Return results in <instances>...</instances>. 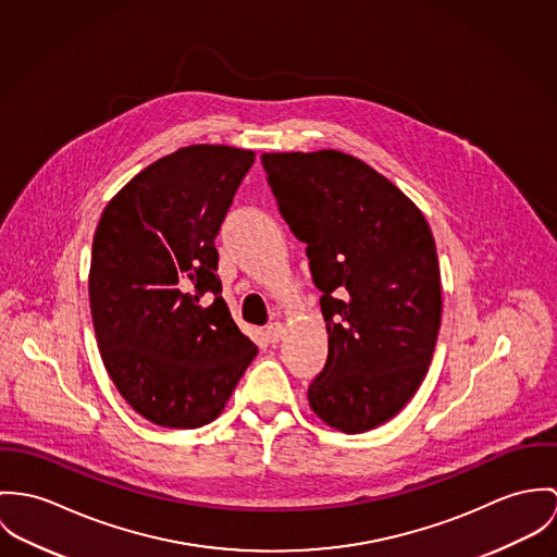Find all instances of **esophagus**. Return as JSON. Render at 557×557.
Wrapping results in <instances>:
<instances>
[{
  "mask_svg": "<svg viewBox=\"0 0 557 557\" xmlns=\"http://www.w3.org/2000/svg\"><path fill=\"white\" fill-rule=\"evenodd\" d=\"M267 339L271 342V344H277L282 337H284V324L282 322H273V324H269L267 326Z\"/></svg>",
  "mask_w": 557,
  "mask_h": 557,
  "instance_id": "esophagus-1",
  "label": "esophagus"
}]
</instances>
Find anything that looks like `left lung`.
<instances>
[{
  "label": "left lung",
  "mask_w": 557,
  "mask_h": 557,
  "mask_svg": "<svg viewBox=\"0 0 557 557\" xmlns=\"http://www.w3.org/2000/svg\"><path fill=\"white\" fill-rule=\"evenodd\" d=\"M260 160L322 293L329 355L309 406L339 432H370L412 399L432 363L442 313L432 228L399 187L348 153Z\"/></svg>",
  "instance_id": "obj_1"
}]
</instances>
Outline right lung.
<instances>
[{"mask_svg":"<svg viewBox=\"0 0 557 557\" xmlns=\"http://www.w3.org/2000/svg\"><path fill=\"white\" fill-rule=\"evenodd\" d=\"M253 158L182 147L127 182L96 228L98 348L125 401L160 428L211 423L258 352L222 299L213 244Z\"/></svg>","mask_w":557,"mask_h":557,"instance_id":"1","label":"right lung"}]
</instances>
